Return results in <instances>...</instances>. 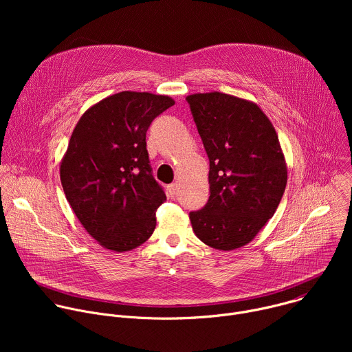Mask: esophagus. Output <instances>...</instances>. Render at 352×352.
Returning <instances> with one entry per match:
<instances>
[{
	"label": "esophagus",
	"instance_id": "34e87169",
	"mask_svg": "<svg viewBox=\"0 0 352 352\" xmlns=\"http://www.w3.org/2000/svg\"><path fill=\"white\" fill-rule=\"evenodd\" d=\"M178 189H179V186H178V184H171V185H168L167 186V190H168V195L171 196V197H175L177 195H178Z\"/></svg>",
	"mask_w": 352,
	"mask_h": 352
}]
</instances>
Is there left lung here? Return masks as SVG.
<instances>
[{"label":"left lung","instance_id":"1","mask_svg":"<svg viewBox=\"0 0 352 352\" xmlns=\"http://www.w3.org/2000/svg\"><path fill=\"white\" fill-rule=\"evenodd\" d=\"M186 100L210 162V196L189 213L192 230L214 249L242 248L273 217L287 185L277 132L250 100L221 91Z\"/></svg>","mask_w":352,"mask_h":352}]
</instances>
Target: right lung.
<instances>
[{
	"label": "right lung",
	"instance_id": "obj_1",
	"mask_svg": "<svg viewBox=\"0 0 352 352\" xmlns=\"http://www.w3.org/2000/svg\"><path fill=\"white\" fill-rule=\"evenodd\" d=\"M148 91H120L90 106L79 118L60 164L64 193L75 216L100 245L128 252L156 228L167 197L152 175L146 132L174 106Z\"/></svg>",
	"mask_w": 352,
	"mask_h": 352
}]
</instances>
